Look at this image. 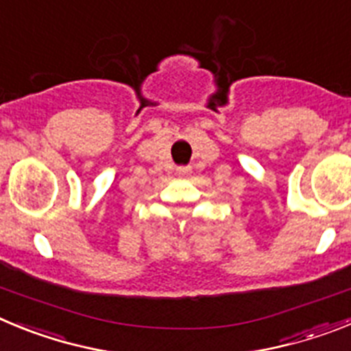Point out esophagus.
<instances>
[{"mask_svg":"<svg viewBox=\"0 0 351 351\" xmlns=\"http://www.w3.org/2000/svg\"><path fill=\"white\" fill-rule=\"evenodd\" d=\"M179 173H186V172H190V167H179Z\"/></svg>","mask_w":351,"mask_h":351,"instance_id":"1","label":"esophagus"}]
</instances>
